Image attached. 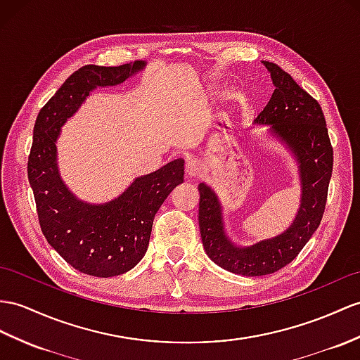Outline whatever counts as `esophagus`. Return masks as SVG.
<instances>
[{
  "instance_id": "obj_1",
  "label": "esophagus",
  "mask_w": 360,
  "mask_h": 360,
  "mask_svg": "<svg viewBox=\"0 0 360 360\" xmlns=\"http://www.w3.org/2000/svg\"><path fill=\"white\" fill-rule=\"evenodd\" d=\"M203 172V165H201L200 160L197 159H191L186 162V174L191 179H195L198 175Z\"/></svg>"
}]
</instances>
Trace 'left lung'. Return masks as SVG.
<instances>
[{
  "label": "left lung",
  "mask_w": 360,
  "mask_h": 360,
  "mask_svg": "<svg viewBox=\"0 0 360 360\" xmlns=\"http://www.w3.org/2000/svg\"><path fill=\"white\" fill-rule=\"evenodd\" d=\"M264 65L275 91L255 124L271 125V133L287 143L300 162L302 198L293 224L276 238L246 249L235 248L224 233L221 206L214 191L205 183L198 186V224L207 257L224 270L244 276L275 274L297 257L321 224L333 172V146L321 105L281 67L267 60Z\"/></svg>",
  "instance_id": "1"
}]
</instances>
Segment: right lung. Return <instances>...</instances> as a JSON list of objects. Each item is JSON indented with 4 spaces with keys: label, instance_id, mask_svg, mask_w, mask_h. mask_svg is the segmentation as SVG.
<instances>
[{
    "label": "right lung",
    "instance_id": "1",
    "mask_svg": "<svg viewBox=\"0 0 360 360\" xmlns=\"http://www.w3.org/2000/svg\"><path fill=\"white\" fill-rule=\"evenodd\" d=\"M145 67L143 60L119 67L84 65L41 108L33 128L27 174L41 231L49 244L82 274L110 278L125 274L143 258L157 210L185 175L177 159L133 181L105 205H89L67 189L58 172L60 127L96 86L117 85Z\"/></svg>",
    "mask_w": 360,
    "mask_h": 360
}]
</instances>
